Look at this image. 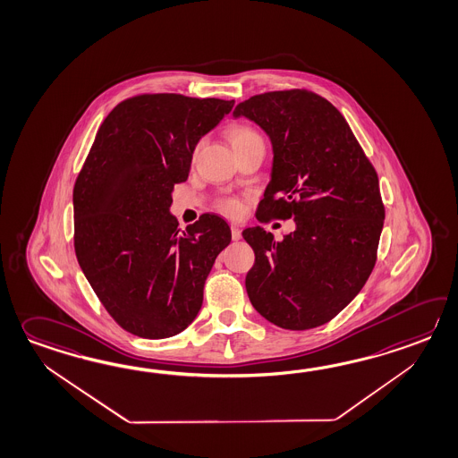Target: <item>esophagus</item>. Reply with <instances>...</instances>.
<instances>
[{"instance_id": "esophagus-1", "label": "esophagus", "mask_w": 458, "mask_h": 458, "mask_svg": "<svg viewBox=\"0 0 458 458\" xmlns=\"http://www.w3.org/2000/svg\"><path fill=\"white\" fill-rule=\"evenodd\" d=\"M232 238H233V242H238V240H242V230H240V226H236V225H232Z\"/></svg>"}]
</instances>
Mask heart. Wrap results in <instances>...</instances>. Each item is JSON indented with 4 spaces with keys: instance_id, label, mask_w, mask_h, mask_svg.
Returning <instances> with one entry per match:
<instances>
[{
    "instance_id": "obj_1",
    "label": "heart",
    "mask_w": 458,
    "mask_h": 458,
    "mask_svg": "<svg viewBox=\"0 0 458 458\" xmlns=\"http://www.w3.org/2000/svg\"><path fill=\"white\" fill-rule=\"evenodd\" d=\"M226 136H228V141L232 144L233 151H238V149H242L248 144H253V142H263V138L259 136V132L253 130L251 126H248V124L230 126ZM220 208H222V212L230 215V216H238L242 214V204L236 199H226L224 202H220Z\"/></svg>"
}]
</instances>
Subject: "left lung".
<instances>
[{
    "label": "left lung",
    "mask_w": 458,
    "mask_h": 458,
    "mask_svg": "<svg viewBox=\"0 0 458 458\" xmlns=\"http://www.w3.org/2000/svg\"><path fill=\"white\" fill-rule=\"evenodd\" d=\"M234 118L256 123L273 144L271 181L256 218H294L283 242L246 228L254 309L287 330L324 326L361 291L377 263L385 205L375 167L335 106L307 90L254 95Z\"/></svg>",
    "instance_id": "8db88e82"
}]
</instances>
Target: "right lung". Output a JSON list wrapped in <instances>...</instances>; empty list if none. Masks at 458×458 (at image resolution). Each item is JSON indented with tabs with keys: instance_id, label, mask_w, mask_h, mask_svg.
<instances>
[{
	"instance_id": "add662e5",
	"label": "right lung",
	"mask_w": 458,
	"mask_h": 458,
	"mask_svg": "<svg viewBox=\"0 0 458 458\" xmlns=\"http://www.w3.org/2000/svg\"><path fill=\"white\" fill-rule=\"evenodd\" d=\"M234 100L146 93L116 105L73 187V246L103 307L126 332L167 338L191 326L216 256L232 242L222 216L179 228L174 183L189 177L200 138Z\"/></svg>"
}]
</instances>
